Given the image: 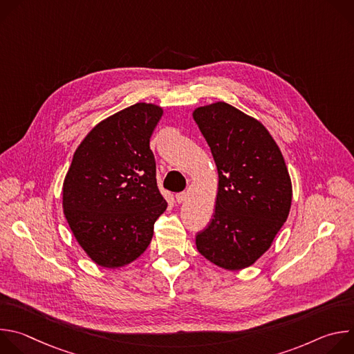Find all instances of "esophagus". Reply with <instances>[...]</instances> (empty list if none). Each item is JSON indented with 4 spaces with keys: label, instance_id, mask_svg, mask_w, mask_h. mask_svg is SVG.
I'll return each mask as SVG.
<instances>
[{
    "label": "esophagus",
    "instance_id": "1",
    "mask_svg": "<svg viewBox=\"0 0 354 354\" xmlns=\"http://www.w3.org/2000/svg\"><path fill=\"white\" fill-rule=\"evenodd\" d=\"M175 197H176V201H178V203L180 205V203H185V201L187 200V193H185V192H183V193H176V196H175Z\"/></svg>",
    "mask_w": 354,
    "mask_h": 354
}]
</instances>
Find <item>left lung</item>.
<instances>
[{
  "label": "left lung",
  "instance_id": "obj_1",
  "mask_svg": "<svg viewBox=\"0 0 354 354\" xmlns=\"http://www.w3.org/2000/svg\"><path fill=\"white\" fill-rule=\"evenodd\" d=\"M192 115L218 172L214 217L197 234V250L225 270L249 268L272 246L291 209L283 154L258 119L223 100Z\"/></svg>",
  "mask_w": 354,
  "mask_h": 354
}]
</instances>
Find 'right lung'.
Here are the masks:
<instances>
[{"label": "right lung", "instance_id": "obj_1", "mask_svg": "<svg viewBox=\"0 0 354 354\" xmlns=\"http://www.w3.org/2000/svg\"><path fill=\"white\" fill-rule=\"evenodd\" d=\"M164 109L138 102L99 122L77 147L63 182V212L97 266L118 269L148 248L167 210L149 137Z\"/></svg>", "mask_w": 354, "mask_h": 354}]
</instances>
